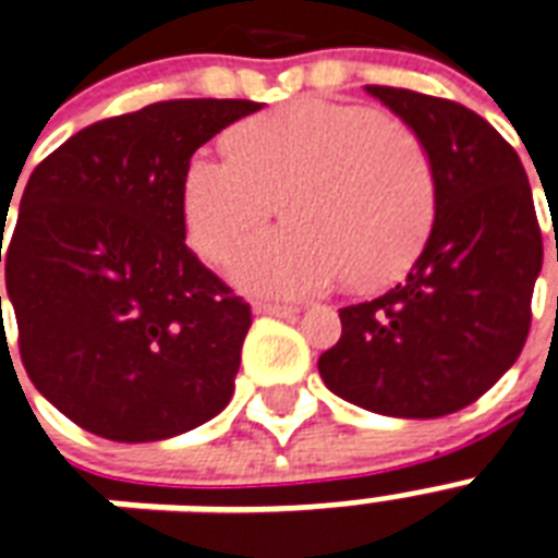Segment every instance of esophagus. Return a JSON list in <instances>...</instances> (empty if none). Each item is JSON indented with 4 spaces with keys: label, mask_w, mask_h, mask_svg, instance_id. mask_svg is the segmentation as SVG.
Listing matches in <instances>:
<instances>
[{
    "label": "esophagus",
    "mask_w": 558,
    "mask_h": 558,
    "mask_svg": "<svg viewBox=\"0 0 558 558\" xmlns=\"http://www.w3.org/2000/svg\"><path fill=\"white\" fill-rule=\"evenodd\" d=\"M256 314H270V317H293L296 314V305H284V302H256L253 305Z\"/></svg>",
    "instance_id": "esophagus-1"
}]
</instances>
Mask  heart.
<instances>
[{"label":"heart","mask_w":558,"mask_h":558,"mask_svg":"<svg viewBox=\"0 0 558 558\" xmlns=\"http://www.w3.org/2000/svg\"><path fill=\"white\" fill-rule=\"evenodd\" d=\"M232 159L194 154L180 180L185 239L223 262L276 203L291 218L232 262L253 293L317 291L347 272L357 291L399 279L434 223V171L410 128L357 104L300 98L235 124Z\"/></svg>","instance_id":"1"}]
</instances>
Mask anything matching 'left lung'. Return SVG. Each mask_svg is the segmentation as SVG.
Returning a JSON list of instances; mask_svg holds the SVG:
<instances>
[{
	"mask_svg": "<svg viewBox=\"0 0 558 558\" xmlns=\"http://www.w3.org/2000/svg\"><path fill=\"white\" fill-rule=\"evenodd\" d=\"M416 133L434 171V227L404 282L340 308L317 361L335 396L396 418L477 401L515 364L542 274V230L515 148L448 98L366 86Z\"/></svg>",
	"mask_w": 558,
	"mask_h": 558,
	"instance_id": "obj_1",
	"label": "left lung"
}]
</instances>
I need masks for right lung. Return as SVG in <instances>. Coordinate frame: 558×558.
Returning a JSON list of instances; mask_svg holds the SVG:
<instances>
[{"label":"right lung","instance_id":"obj_1","mask_svg":"<svg viewBox=\"0 0 558 558\" xmlns=\"http://www.w3.org/2000/svg\"><path fill=\"white\" fill-rule=\"evenodd\" d=\"M256 110L148 104L77 131L28 177L5 253L0 235L20 357L89 434L157 442L230 404L253 319L185 247L180 180L194 150Z\"/></svg>","mask_w":558,"mask_h":558}]
</instances>
